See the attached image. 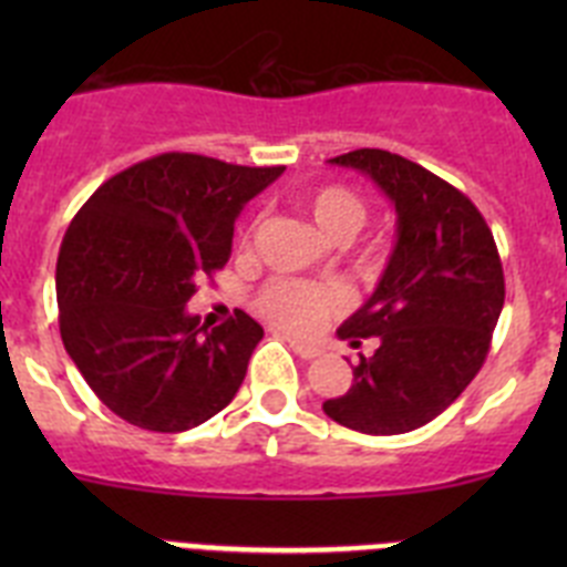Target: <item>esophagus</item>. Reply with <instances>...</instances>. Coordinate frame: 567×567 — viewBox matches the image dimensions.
Returning <instances> with one entry per match:
<instances>
[{
	"label": "esophagus",
	"instance_id": "esophagus-1",
	"mask_svg": "<svg viewBox=\"0 0 567 567\" xmlns=\"http://www.w3.org/2000/svg\"><path fill=\"white\" fill-rule=\"evenodd\" d=\"M289 343V349H292L298 358L303 360H312V358H320L323 354V349H320L318 343H307V340H298V338H284Z\"/></svg>",
	"mask_w": 567,
	"mask_h": 567
}]
</instances>
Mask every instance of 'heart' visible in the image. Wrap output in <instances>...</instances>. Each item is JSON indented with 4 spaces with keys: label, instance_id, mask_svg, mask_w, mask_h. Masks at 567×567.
Returning a JSON list of instances; mask_svg holds the SVG:
<instances>
[{
    "label": "heart",
    "instance_id": "heart-1",
    "mask_svg": "<svg viewBox=\"0 0 567 567\" xmlns=\"http://www.w3.org/2000/svg\"><path fill=\"white\" fill-rule=\"evenodd\" d=\"M300 209L312 218L318 233L334 244L352 238L369 215L363 195L343 184H323L312 189L300 198ZM249 247H252V227L240 233V249ZM343 307L346 292L334 284H303V280L289 278L269 280L255 298L258 315L289 332H312L320 320L338 315Z\"/></svg>",
    "mask_w": 567,
    "mask_h": 567
}]
</instances>
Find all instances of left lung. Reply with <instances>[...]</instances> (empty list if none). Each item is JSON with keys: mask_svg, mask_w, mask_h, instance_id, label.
<instances>
[{"mask_svg": "<svg viewBox=\"0 0 567 567\" xmlns=\"http://www.w3.org/2000/svg\"><path fill=\"white\" fill-rule=\"evenodd\" d=\"M332 164L365 173L398 209V244L378 289L338 334L374 354L323 403L363 434H405L443 414L477 378L505 303L497 244L480 209L440 175L389 150H352Z\"/></svg>", "mask_w": 567, "mask_h": 567, "instance_id": "1", "label": "left lung"}]
</instances>
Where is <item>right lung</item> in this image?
<instances>
[{"mask_svg": "<svg viewBox=\"0 0 567 567\" xmlns=\"http://www.w3.org/2000/svg\"><path fill=\"white\" fill-rule=\"evenodd\" d=\"M284 167L162 153L90 195L56 260L59 332L110 412L147 432L202 425L235 398L260 323L198 327L187 300L233 252L235 218Z\"/></svg>", "mask_w": 567, "mask_h": 567, "instance_id": "add662e5", "label": "right lung"}]
</instances>
